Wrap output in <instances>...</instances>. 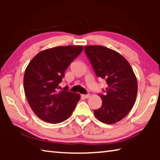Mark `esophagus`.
<instances>
[{
    "instance_id": "obj_1",
    "label": "esophagus",
    "mask_w": 160,
    "mask_h": 160,
    "mask_svg": "<svg viewBox=\"0 0 160 160\" xmlns=\"http://www.w3.org/2000/svg\"><path fill=\"white\" fill-rule=\"evenodd\" d=\"M82 97H84V98L88 99V98H89V97H90V94H83Z\"/></svg>"
}]
</instances>
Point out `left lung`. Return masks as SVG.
I'll return each instance as SVG.
<instances>
[{"mask_svg": "<svg viewBox=\"0 0 160 160\" xmlns=\"http://www.w3.org/2000/svg\"><path fill=\"white\" fill-rule=\"evenodd\" d=\"M85 51L97 77L106 80L102 107L94 111L101 122L113 124L128 114L136 100L138 82L128 61L120 53L99 45L85 46Z\"/></svg>", "mask_w": 160, "mask_h": 160, "instance_id": "obj_1", "label": "left lung"}]
</instances>
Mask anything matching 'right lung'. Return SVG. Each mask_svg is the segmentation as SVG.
<instances>
[{
	"label": "right lung",
	"instance_id": "obj_1",
	"mask_svg": "<svg viewBox=\"0 0 160 160\" xmlns=\"http://www.w3.org/2000/svg\"><path fill=\"white\" fill-rule=\"evenodd\" d=\"M82 50V46L48 48L37 53L26 68L23 84L27 99L44 121L61 123L74 111L80 95L68 91L67 88L58 91V85L70 63Z\"/></svg>",
	"mask_w": 160,
	"mask_h": 160
}]
</instances>
